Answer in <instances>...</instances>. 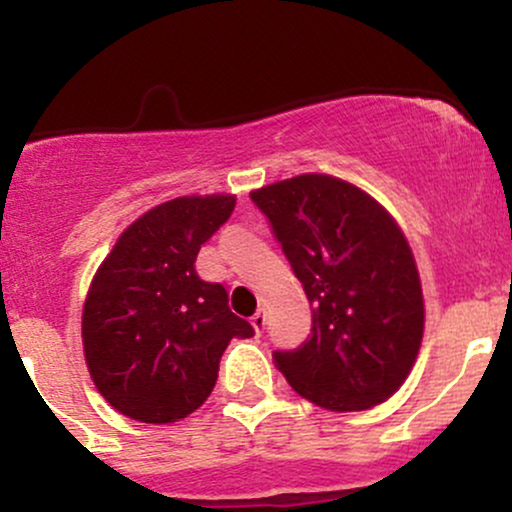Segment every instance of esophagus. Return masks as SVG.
<instances>
[{"mask_svg": "<svg viewBox=\"0 0 512 512\" xmlns=\"http://www.w3.org/2000/svg\"><path fill=\"white\" fill-rule=\"evenodd\" d=\"M250 322L252 327H255V332L260 334L264 330V325H267V313H264V310H257V313L250 317Z\"/></svg>", "mask_w": 512, "mask_h": 512, "instance_id": "obj_1", "label": "esophagus"}]
</instances>
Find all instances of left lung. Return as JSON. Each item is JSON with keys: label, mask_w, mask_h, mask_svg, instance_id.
<instances>
[{"label": "left lung", "mask_w": 512, "mask_h": 512, "mask_svg": "<svg viewBox=\"0 0 512 512\" xmlns=\"http://www.w3.org/2000/svg\"><path fill=\"white\" fill-rule=\"evenodd\" d=\"M313 305L310 337L274 351L298 395L363 411L402 387L424 339V293L402 228L351 182L305 173L250 192Z\"/></svg>", "instance_id": "8db88e82"}]
</instances>
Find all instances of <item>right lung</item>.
Wrapping results in <instances>:
<instances>
[{"label":"right lung","instance_id":"1","mask_svg":"<svg viewBox=\"0 0 512 512\" xmlns=\"http://www.w3.org/2000/svg\"><path fill=\"white\" fill-rule=\"evenodd\" d=\"M236 195L175 197L139 216L105 257L81 315L93 385L142 424L202 407L233 337L255 334L221 284L197 276V252L228 221Z\"/></svg>","mask_w":512,"mask_h":512}]
</instances>
